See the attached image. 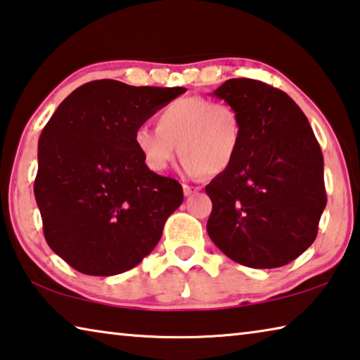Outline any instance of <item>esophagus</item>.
<instances>
[{"mask_svg":"<svg viewBox=\"0 0 360 360\" xmlns=\"http://www.w3.org/2000/svg\"><path fill=\"white\" fill-rule=\"evenodd\" d=\"M182 189H184V195H186V197H189V195H192V193H197L198 191H200V187H195V186H187V184H184V186H182Z\"/></svg>","mask_w":360,"mask_h":360,"instance_id":"obj_1","label":"esophagus"}]
</instances>
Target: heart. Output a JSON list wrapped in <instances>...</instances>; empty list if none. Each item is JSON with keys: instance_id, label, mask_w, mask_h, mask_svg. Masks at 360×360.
Masks as SVG:
<instances>
[{"instance_id": "b5f03b06", "label": "heart", "mask_w": 360, "mask_h": 360, "mask_svg": "<svg viewBox=\"0 0 360 360\" xmlns=\"http://www.w3.org/2000/svg\"><path fill=\"white\" fill-rule=\"evenodd\" d=\"M133 139L153 173L167 171L179 150L184 174L198 178L231 168L240 150L243 124L231 102L191 96L165 107L157 117V129L147 124L136 128Z\"/></svg>"}]
</instances>
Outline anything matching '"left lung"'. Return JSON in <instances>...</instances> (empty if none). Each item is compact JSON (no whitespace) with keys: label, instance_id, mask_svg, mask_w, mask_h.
Here are the masks:
<instances>
[{"label":"left lung","instance_id":"1","mask_svg":"<svg viewBox=\"0 0 360 360\" xmlns=\"http://www.w3.org/2000/svg\"><path fill=\"white\" fill-rule=\"evenodd\" d=\"M213 96L240 112L243 141L231 168L205 187L213 202L208 236L238 264H288L316 240L327 205L321 146L303 110L281 89L232 78Z\"/></svg>","mask_w":360,"mask_h":360}]
</instances>
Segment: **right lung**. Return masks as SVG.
Returning <instances> with one entry per match:
<instances>
[{
    "mask_svg": "<svg viewBox=\"0 0 360 360\" xmlns=\"http://www.w3.org/2000/svg\"><path fill=\"white\" fill-rule=\"evenodd\" d=\"M182 93L96 79L67 96L46 123L33 192L44 238L73 269L115 276L157 247L184 195L178 181L146 167L133 136Z\"/></svg>",
    "mask_w": 360,
    "mask_h": 360,
    "instance_id": "right-lung-1",
    "label": "right lung"
}]
</instances>
